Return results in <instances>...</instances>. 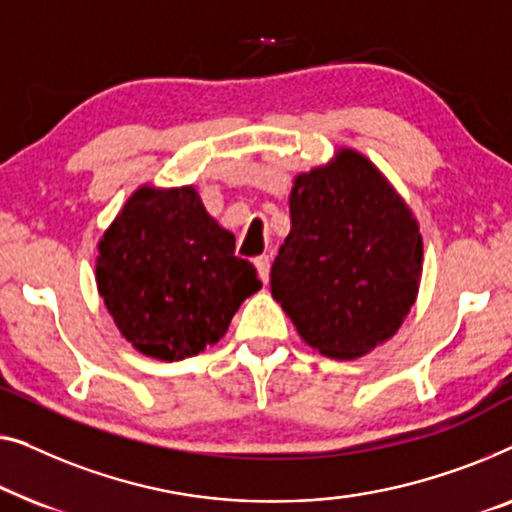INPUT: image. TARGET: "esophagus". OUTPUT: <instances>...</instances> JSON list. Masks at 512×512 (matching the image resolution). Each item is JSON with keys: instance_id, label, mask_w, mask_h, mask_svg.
I'll return each mask as SVG.
<instances>
[{"instance_id": "esophagus-1", "label": "esophagus", "mask_w": 512, "mask_h": 512, "mask_svg": "<svg viewBox=\"0 0 512 512\" xmlns=\"http://www.w3.org/2000/svg\"><path fill=\"white\" fill-rule=\"evenodd\" d=\"M255 269L259 273V278H262V283H266L269 280V269H271V259L269 255H259L255 257Z\"/></svg>"}]
</instances>
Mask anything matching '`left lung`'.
Segmentation results:
<instances>
[{"label": "left lung", "instance_id": "left-lung-1", "mask_svg": "<svg viewBox=\"0 0 512 512\" xmlns=\"http://www.w3.org/2000/svg\"><path fill=\"white\" fill-rule=\"evenodd\" d=\"M292 229L271 266V294L299 336L322 355L352 359L385 343L415 304L420 227L355 150L301 174L290 194Z\"/></svg>", "mask_w": 512, "mask_h": 512}]
</instances>
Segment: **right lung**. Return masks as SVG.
<instances>
[{
	"instance_id": "1",
	"label": "right lung",
	"mask_w": 512,
	"mask_h": 512,
	"mask_svg": "<svg viewBox=\"0 0 512 512\" xmlns=\"http://www.w3.org/2000/svg\"><path fill=\"white\" fill-rule=\"evenodd\" d=\"M206 213L194 187L132 194L99 241L97 287L120 334L143 355L178 362L220 341L255 266Z\"/></svg>"
}]
</instances>
